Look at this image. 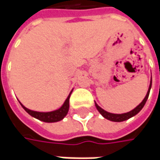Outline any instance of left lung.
I'll list each match as a JSON object with an SVG mask.
<instances>
[{"instance_id":"left-lung-1","label":"left lung","mask_w":160,"mask_h":160,"mask_svg":"<svg viewBox=\"0 0 160 160\" xmlns=\"http://www.w3.org/2000/svg\"><path fill=\"white\" fill-rule=\"evenodd\" d=\"M151 83H152V78L151 79V83H150V86H149V89H148V92H147V94L144 97V99L142 100V102H141L139 104L138 106L136 108H134L132 110L129 111V112H126V113H123V114H114V113H110V112H108L106 110H104L103 108L100 107L97 103L95 102V107L96 108L98 109V111L100 113L102 114V116L103 118H107L108 120H110V121H113V122H122V121H125V120L129 119L131 118L132 117L135 116L136 114H138L142 108H143V106L145 105V103L147 102L148 100V97H149V94H150V91H151Z\"/></svg>"}]
</instances>
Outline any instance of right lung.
<instances>
[{"mask_svg": "<svg viewBox=\"0 0 160 160\" xmlns=\"http://www.w3.org/2000/svg\"><path fill=\"white\" fill-rule=\"evenodd\" d=\"M73 90L70 92V93L68 94V98L66 99V101L63 103V105L61 107L53 110V111H50V112H39V111H34V110H31L28 108H26L21 102L19 103L21 104L22 108L28 112L30 116H32L34 118L46 122V123H54V122H58L60 120H62L65 117L67 116V114L68 112V108H69V98H70L71 93H72Z\"/></svg>", "mask_w": 160, "mask_h": 160, "instance_id": "right-lung-1", "label": "right lung"}]
</instances>
